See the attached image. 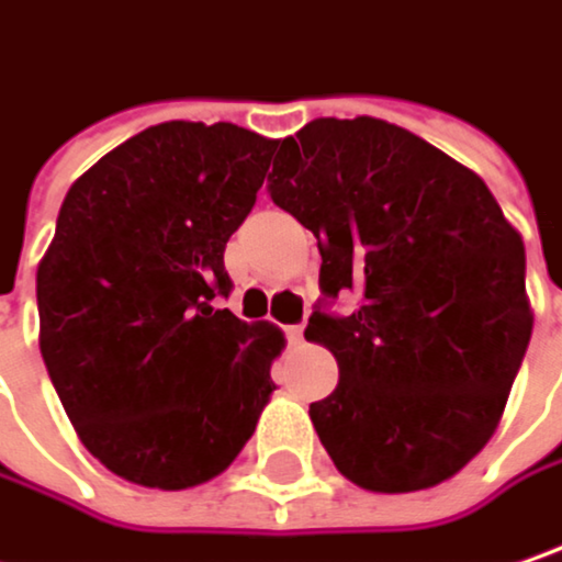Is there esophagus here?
I'll return each mask as SVG.
<instances>
[{
    "label": "esophagus",
    "mask_w": 562,
    "mask_h": 562,
    "mask_svg": "<svg viewBox=\"0 0 562 562\" xmlns=\"http://www.w3.org/2000/svg\"><path fill=\"white\" fill-rule=\"evenodd\" d=\"M285 330V340L289 344H302V337H305V321L302 324H289V327H282Z\"/></svg>",
    "instance_id": "obj_1"
}]
</instances>
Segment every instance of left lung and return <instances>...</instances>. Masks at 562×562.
Returning a JSON list of instances; mask_svg holds the SVG:
<instances>
[{
  "instance_id": "8db88e82",
  "label": "left lung",
  "mask_w": 562,
  "mask_h": 562,
  "mask_svg": "<svg viewBox=\"0 0 562 562\" xmlns=\"http://www.w3.org/2000/svg\"><path fill=\"white\" fill-rule=\"evenodd\" d=\"M270 200L312 228L321 299L305 337L337 356L312 423L375 493L458 474L499 426L531 340L525 245L474 171L375 116L282 139ZM356 291V313L333 312Z\"/></svg>"
}]
</instances>
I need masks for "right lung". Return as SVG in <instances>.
Returning a JSON list of instances; mask_svg holds the SVG:
<instances>
[{"mask_svg": "<svg viewBox=\"0 0 562 562\" xmlns=\"http://www.w3.org/2000/svg\"><path fill=\"white\" fill-rule=\"evenodd\" d=\"M273 149L235 123L171 120L108 151L63 200L37 267L41 356L116 477L206 483L257 429L282 334L222 308V257Z\"/></svg>", "mask_w": 562, "mask_h": 562, "instance_id": "1", "label": "right lung"}]
</instances>
